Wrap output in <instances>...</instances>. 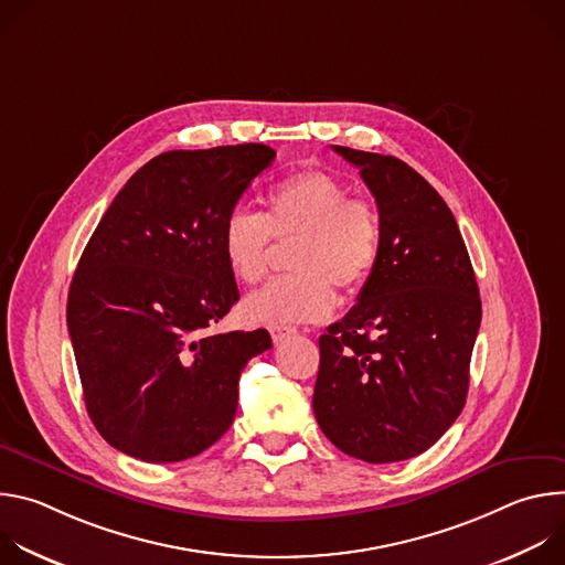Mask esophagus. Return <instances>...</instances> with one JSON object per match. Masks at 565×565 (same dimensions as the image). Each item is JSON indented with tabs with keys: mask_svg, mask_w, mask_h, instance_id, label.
I'll list each match as a JSON object with an SVG mask.
<instances>
[{
	"mask_svg": "<svg viewBox=\"0 0 565 565\" xmlns=\"http://www.w3.org/2000/svg\"><path fill=\"white\" fill-rule=\"evenodd\" d=\"M292 333H295V329H288V327H273V329H270V335H273V342H275V344L284 342V340L290 338Z\"/></svg>",
	"mask_w": 565,
	"mask_h": 565,
	"instance_id": "esophagus-1",
	"label": "esophagus"
}]
</instances>
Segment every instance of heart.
<instances>
[{
    "instance_id": "1",
    "label": "heart",
    "mask_w": 565,
    "mask_h": 565,
    "mask_svg": "<svg viewBox=\"0 0 565 565\" xmlns=\"http://www.w3.org/2000/svg\"><path fill=\"white\" fill-rule=\"evenodd\" d=\"M349 185L324 170H299L264 196V214L234 207L221 225L218 244L230 275L257 284L270 262V236H297L290 250L292 275L268 281L244 301L253 324L292 327L333 312L340 286L360 290L382 255V218L373 201L349 196Z\"/></svg>"
}]
</instances>
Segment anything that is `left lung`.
I'll list each match as a JSON object with an SVG mask.
<instances>
[{
	"instance_id": "1",
	"label": "left lung",
	"mask_w": 565,
	"mask_h": 565,
	"mask_svg": "<svg viewBox=\"0 0 565 565\" xmlns=\"http://www.w3.org/2000/svg\"><path fill=\"white\" fill-rule=\"evenodd\" d=\"M360 170L382 218V255L358 303L319 338L312 412L344 454L397 462L460 416L480 297L443 196L395 156L333 145Z\"/></svg>"
}]
</instances>
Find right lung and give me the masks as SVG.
I'll return each mask as SVG.
<instances>
[{
	"label": "right lung",
	"instance_id": "obj_1",
	"mask_svg": "<svg viewBox=\"0 0 565 565\" xmlns=\"http://www.w3.org/2000/svg\"><path fill=\"white\" fill-rule=\"evenodd\" d=\"M275 160L259 142L151 158L79 257L66 324L100 436L145 462H179L232 425L238 377L268 331L214 333L238 299L218 234Z\"/></svg>",
	"mask_w": 565,
	"mask_h": 565
}]
</instances>
